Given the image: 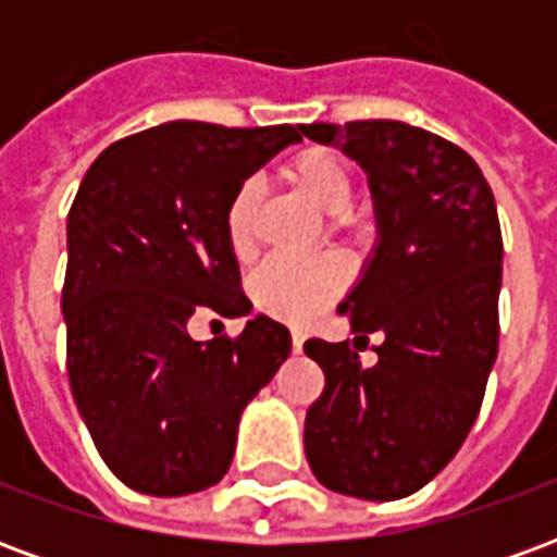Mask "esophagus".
<instances>
[{
  "label": "esophagus",
  "mask_w": 557,
  "mask_h": 557,
  "mask_svg": "<svg viewBox=\"0 0 557 557\" xmlns=\"http://www.w3.org/2000/svg\"><path fill=\"white\" fill-rule=\"evenodd\" d=\"M292 349H295V351L304 349V334H301V331H292Z\"/></svg>",
  "instance_id": "1"
}]
</instances>
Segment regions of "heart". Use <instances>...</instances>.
<instances>
[{
    "label": "heart",
    "instance_id": "1",
    "mask_svg": "<svg viewBox=\"0 0 557 557\" xmlns=\"http://www.w3.org/2000/svg\"><path fill=\"white\" fill-rule=\"evenodd\" d=\"M286 178L304 196H310L322 211L334 214L337 223L346 220L355 182H351L349 163L339 158L334 148L310 146L298 151L286 163ZM256 208H259V184L247 178L235 187L230 206H226V238L238 256H247L253 250ZM343 283H346V265L334 256H322V259L274 256L253 271L250 298L259 310L277 315L283 322L301 325L334 301Z\"/></svg>",
    "mask_w": 557,
    "mask_h": 557
}]
</instances>
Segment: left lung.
<instances>
[{
	"label": "left lung",
	"instance_id": "left-lung-1",
	"mask_svg": "<svg viewBox=\"0 0 557 557\" xmlns=\"http://www.w3.org/2000/svg\"><path fill=\"white\" fill-rule=\"evenodd\" d=\"M304 137L367 172L375 247L337 313L355 343L373 331L385 337L373 367L349 339L304 343L325 373L304 450L327 490L397 502L454 459L478 420L498 355L495 196L462 148L406 122H315Z\"/></svg>",
	"mask_w": 557,
	"mask_h": 557
}]
</instances>
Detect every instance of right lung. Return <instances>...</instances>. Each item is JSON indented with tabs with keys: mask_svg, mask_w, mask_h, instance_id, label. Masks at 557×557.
Here are the masks:
<instances>
[{
	"mask_svg": "<svg viewBox=\"0 0 557 557\" xmlns=\"http://www.w3.org/2000/svg\"><path fill=\"white\" fill-rule=\"evenodd\" d=\"M307 125L166 122L103 148L67 214V379L115 478L190 495L232 466L244 406L289 358V327L250 315L226 238L235 187ZM196 309L248 315L238 338L196 344Z\"/></svg>",
	"mask_w": 557,
	"mask_h": 557,
	"instance_id": "right-lung-1",
	"label": "right lung"
}]
</instances>
